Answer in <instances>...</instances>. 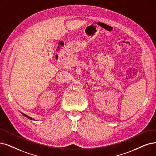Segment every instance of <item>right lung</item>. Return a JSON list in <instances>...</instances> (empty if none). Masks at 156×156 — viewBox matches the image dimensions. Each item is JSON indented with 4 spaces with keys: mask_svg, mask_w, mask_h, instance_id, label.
Wrapping results in <instances>:
<instances>
[{
    "mask_svg": "<svg viewBox=\"0 0 156 156\" xmlns=\"http://www.w3.org/2000/svg\"><path fill=\"white\" fill-rule=\"evenodd\" d=\"M22 114L24 116H26V117H27V118H29V119H30V120H34V118H32L31 117H30V116H28L27 115H26V114H24V113H22Z\"/></svg>",
    "mask_w": 156,
    "mask_h": 156,
    "instance_id": "obj_1",
    "label": "right lung"
}]
</instances>
